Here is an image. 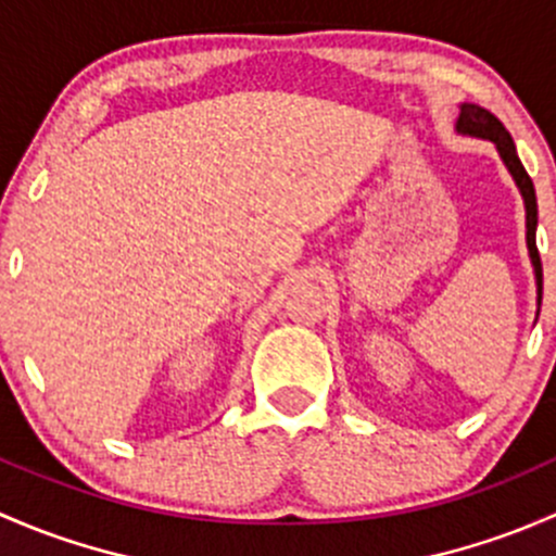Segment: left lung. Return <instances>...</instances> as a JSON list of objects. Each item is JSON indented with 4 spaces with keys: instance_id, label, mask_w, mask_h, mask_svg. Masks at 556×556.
<instances>
[{
    "instance_id": "left-lung-1",
    "label": "left lung",
    "mask_w": 556,
    "mask_h": 556,
    "mask_svg": "<svg viewBox=\"0 0 556 556\" xmlns=\"http://www.w3.org/2000/svg\"><path fill=\"white\" fill-rule=\"evenodd\" d=\"M457 130L468 136H482V139H490L492 144L497 147L501 152L503 163L508 165L511 170L514 181H517L519 192L525 198V208H528V249H530V260H533L535 267V280H538V305H541V296H543V267H541V254H538V245H535V227H538V203H535V187L533 179L528 176L525 170L522 160H519L517 147H514L511 136L508 130L503 128L501 119L495 114L488 112V109L477 106V104H463L460 106V119H457Z\"/></svg>"
}]
</instances>
